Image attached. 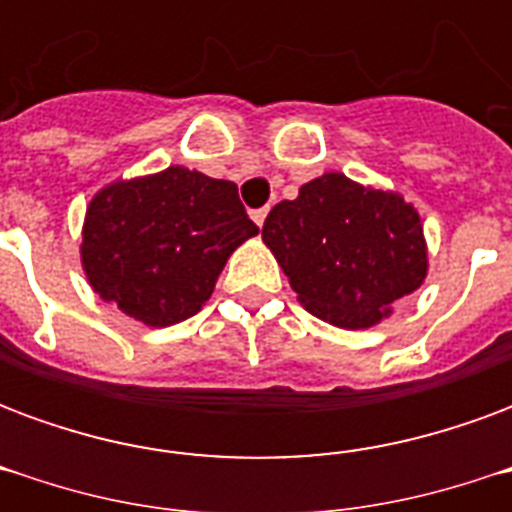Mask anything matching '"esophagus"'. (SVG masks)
<instances>
[{
    "mask_svg": "<svg viewBox=\"0 0 512 512\" xmlns=\"http://www.w3.org/2000/svg\"><path fill=\"white\" fill-rule=\"evenodd\" d=\"M268 216V208H257V211H252V219H255L257 227H263V222H266Z\"/></svg>",
    "mask_w": 512,
    "mask_h": 512,
    "instance_id": "34e87169",
    "label": "esophagus"
}]
</instances>
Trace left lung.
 I'll return each instance as SVG.
<instances>
[{"instance_id":"1","label":"left lung","mask_w":512,"mask_h":512,"mask_svg":"<svg viewBox=\"0 0 512 512\" xmlns=\"http://www.w3.org/2000/svg\"><path fill=\"white\" fill-rule=\"evenodd\" d=\"M263 241L301 304L340 329L376 326L428 277L417 208L343 172H323L274 205Z\"/></svg>"}]
</instances>
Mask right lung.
I'll list each match as a JSON object with an SVG mask.
<instances>
[{
	"label": "right lung",
	"mask_w": 512,
	"mask_h": 512,
	"mask_svg": "<svg viewBox=\"0 0 512 512\" xmlns=\"http://www.w3.org/2000/svg\"><path fill=\"white\" fill-rule=\"evenodd\" d=\"M257 233L233 180L175 164L98 191L79 255L106 304L161 329L197 315L227 257Z\"/></svg>",
	"instance_id": "obj_1"
}]
</instances>
